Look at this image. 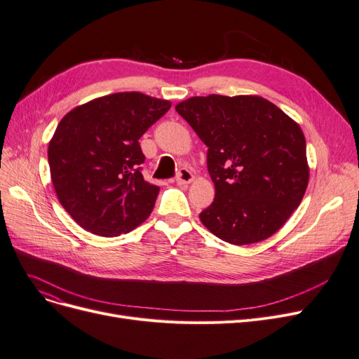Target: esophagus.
I'll use <instances>...</instances> for the list:
<instances>
[{"label": "esophagus", "instance_id": "esophagus-1", "mask_svg": "<svg viewBox=\"0 0 359 359\" xmlns=\"http://www.w3.org/2000/svg\"><path fill=\"white\" fill-rule=\"evenodd\" d=\"M192 180H194V173H192V171H191L189 168H186V167L179 168L177 176H176V182H177L179 184H188V183H191Z\"/></svg>", "mask_w": 359, "mask_h": 359}]
</instances>
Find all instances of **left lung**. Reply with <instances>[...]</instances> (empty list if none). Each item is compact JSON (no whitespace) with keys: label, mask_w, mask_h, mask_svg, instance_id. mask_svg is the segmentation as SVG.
<instances>
[{"label":"left lung","mask_w":359,"mask_h":359,"mask_svg":"<svg viewBox=\"0 0 359 359\" xmlns=\"http://www.w3.org/2000/svg\"><path fill=\"white\" fill-rule=\"evenodd\" d=\"M176 111L208 147L215 196L199 214L202 224L231 245L274 235L299 207L308 186L299 124L255 95L192 97Z\"/></svg>","instance_id":"8db88e82"}]
</instances>
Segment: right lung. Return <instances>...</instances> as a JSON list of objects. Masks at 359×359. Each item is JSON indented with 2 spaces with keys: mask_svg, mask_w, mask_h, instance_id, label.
<instances>
[{
  "mask_svg": "<svg viewBox=\"0 0 359 359\" xmlns=\"http://www.w3.org/2000/svg\"><path fill=\"white\" fill-rule=\"evenodd\" d=\"M170 101L118 92L73 108L48 147L51 180L73 220L98 236L129 233L149 217L160 188L148 183L139 139Z\"/></svg>",
  "mask_w": 359,
  "mask_h": 359,
  "instance_id": "1",
  "label": "right lung"
}]
</instances>
